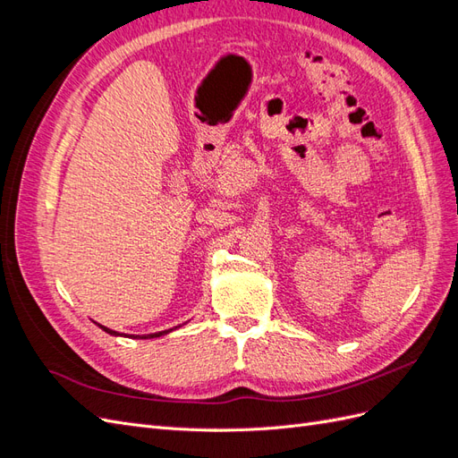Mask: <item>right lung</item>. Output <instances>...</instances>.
<instances>
[{
  "label": "right lung",
  "mask_w": 458,
  "mask_h": 458,
  "mask_svg": "<svg viewBox=\"0 0 458 458\" xmlns=\"http://www.w3.org/2000/svg\"><path fill=\"white\" fill-rule=\"evenodd\" d=\"M99 325V323H97ZM99 328H103L106 335H110V336H122L120 332H116V330H110V328H106V327H103V325H99ZM177 328V327H175ZM175 328H168V330H160V332H152V335H145V336H131V338H141V340H148V338H158V336H164V335H168V332H172V330H175Z\"/></svg>",
  "instance_id": "right-lung-1"
}]
</instances>
